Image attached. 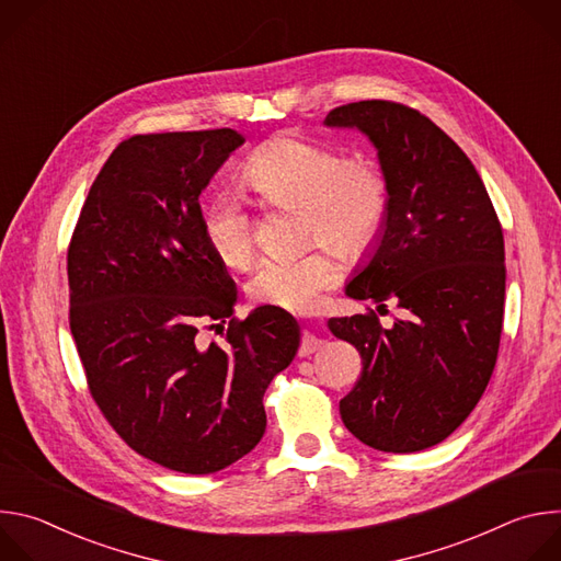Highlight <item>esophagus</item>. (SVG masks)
<instances>
[{
  "mask_svg": "<svg viewBox=\"0 0 561 561\" xmlns=\"http://www.w3.org/2000/svg\"><path fill=\"white\" fill-rule=\"evenodd\" d=\"M324 346V340L317 337L312 331H306L304 337H301V346H299V355L306 357V355H312L314 351H319Z\"/></svg>",
  "mask_w": 561,
  "mask_h": 561,
  "instance_id": "34e87169",
  "label": "esophagus"
}]
</instances>
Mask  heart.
<instances>
[{"mask_svg": "<svg viewBox=\"0 0 561 561\" xmlns=\"http://www.w3.org/2000/svg\"><path fill=\"white\" fill-rule=\"evenodd\" d=\"M242 180L266 202L299 206L304 237H324L346 253L366 249L386 217V182L364 159H342L324 144L279 135L260 146L242 169ZM202 230L213 253L232 268L251 262L255 239L244 204L228 193L208 199ZM324 239L290 255L264 257L249 277V295L260 304L306 312L337 284L340 264Z\"/></svg>", "mask_w": 561, "mask_h": 561, "instance_id": "b5f03b06", "label": "heart"}]
</instances>
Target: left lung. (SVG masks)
<instances>
[{
    "instance_id": "left-lung-1",
    "label": "left lung",
    "mask_w": 561,
    "mask_h": 561,
    "mask_svg": "<svg viewBox=\"0 0 561 561\" xmlns=\"http://www.w3.org/2000/svg\"><path fill=\"white\" fill-rule=\"evenodd\" d=\"M324 126L368 137L388 195L346 295L404 308L390 329L375 312L329 319L364 364L340 415L375 450L417 453L470 415L493 375L506 295L502 226L466 152L422 113L368 100L331 111Z\"/></svg>"
}]
</instances>
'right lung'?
Listing matches in <instances>:
<instances>
[{
  "instance_id": "obj_1",
  "label": "right lung",
  "mask_w": 561,
  "mask_h": 561,
  "mask_svg": "<svg viewBox=\"0 0 561 561\" xmlns=\"http://www.w3.org/2000/svg\"><path fill=\"white\" fill-rule=\"evenodd\" d=\"M244 137L135 135L106 159L68 249L70 333L91 394L141 457L217 472L266 431L264 392L299 348L277 306L230 317L237 286L202 230L199 197ZM222 329L206 345L198 329Z\"/></svg>"
}]
</instances>
